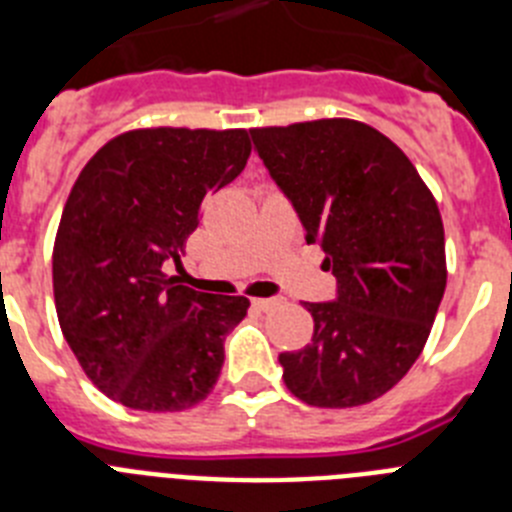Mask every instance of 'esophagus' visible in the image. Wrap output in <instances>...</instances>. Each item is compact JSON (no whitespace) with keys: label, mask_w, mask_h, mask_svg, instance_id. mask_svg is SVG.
<instances>
[{"label":"esophagus","mask_w":512,"mask_h":512,"mask_svg":"<svg viewBox=\"0 0 512 512\" xmlns=\"http://www.w3.org/2000/svg\"><path fill=\"white\" fill-rule=\"evenodd\" d=\"M279 305V300L277 297H256V300H253V307H256V310H271V307H277Z\"/></svg>","instance_id":"1"}]
</instances>
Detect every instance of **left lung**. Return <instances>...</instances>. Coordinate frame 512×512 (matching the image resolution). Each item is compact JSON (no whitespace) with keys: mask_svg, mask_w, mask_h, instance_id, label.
<instances>
[{"mask_svg":"<svg viewBox=\"0 0 512 512\" xmlns=\"http://www.w3.org/2000/svg\"><path fill=\"white\" fill-rule=\"evenodd\" d=\"M251 138L338 282L333 302H305L315 330L305 348L279 354L284 384L312 408L377 400L420 356L446 289L431 189L387 135L359 120L253 128Z\"/></svg>","mask_w":512,"mask_h":512,"instance_id":"obj_1","label":"left lung"}]
</instances>
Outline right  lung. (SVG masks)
Segmentation results:
<instances>
[{
    "label": "right lung",
    "mask_w": 512,
    "mask_h": 512,
    "mask_svg": "<svg viewBox=\"0 0 512 512\" xmlns=\"http://www.w3.org/2000/svg\"><path fill=\"white\" fill-rule=\"evenodd\" d=\"M251 156L248 130L140 128L107 140L81 169L53 243L63 338L97 390L125 408L176 413L205 400L246 297L169 279L207 194Z\"/></svg>",
    "instance_id": "right-lung-1"
}]
</instances>
